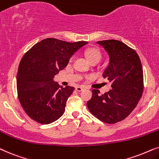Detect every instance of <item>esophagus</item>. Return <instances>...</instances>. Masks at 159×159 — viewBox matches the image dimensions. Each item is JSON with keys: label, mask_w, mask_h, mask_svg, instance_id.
Returning a JSON list of instances; mask_svg holds the SVG:
<instances>
[{"label": "esophagus", "mask_w": 159, "mask_h": 159, "mask_svg": "<svg viewBox=\"0 0 159 159\" xmlns=\"http://www.w3.org/2000/svg\"><path fill=\"white\" fill-rule=\"evenodd\" d=\"M76 91H78V92H81V91L84 90V87H82V86H77V87L75 88Z\"/></svg>", "instance_id": "obj_1"}]
</instances>
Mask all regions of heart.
I'll return each instance as SVG.
<instances>
[{"mask_svg":"<svg viewBox=\"0 0 159 159\" xmlns=\"http://www.w3.org/2000/svg\"><path fill=\"white\" fill-rule=\"evenodd\" d=\"M85 54L87 57L88 60L92 61L93 60H98L101 57V53L99 49L96 48H89L85 51Z\"/></svg>","mask_w":159,"mask_h":159,"instance_id":"obj_1","label":"heart"}]
</instances>
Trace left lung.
I'll list each match as a JSON object with an SVG mask.
<instances>
[{
  "mask_svg": "<svg viewBox=\"0 0 159 159\" xmlns=\"http://www.w3.org/2000/svg\"><path fill=\"white\" fill-rule=\"evenodd\" d=\"M97 43L108 55V65L102 75L112 82V89L103 94L92 90L87 107L102 121L116 124L132 113L143 94V67L137 52L123 42L105 40Z\"/></svg>",
  "mask_w": 159,
  "mask_h": 159,
  "instance_id": "obj_1",
  "label": "left lung"
}]
</instances>
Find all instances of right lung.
I'll list each match as a JSON object with an SVG mask.
<instances>
[{"mask_svg": "<svg viewBox=\"0 0 159 159\" xmlns=\"http://www.w3.org/2000/svg\"><path fill=\"white\" fill-rule=\"evenodd\" d=\"M87 43L48 38L25 53L19 65L16 88L21 105L32 119L48 124L63 115L66 102L75 88L60 86L54 81V75L67 66L79 48Z\"/></svg>", "mask_w": 159, "mask_h": 159, "instance_id": "add662e5", "label": "right lung"}]
</instances>
